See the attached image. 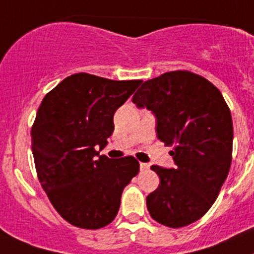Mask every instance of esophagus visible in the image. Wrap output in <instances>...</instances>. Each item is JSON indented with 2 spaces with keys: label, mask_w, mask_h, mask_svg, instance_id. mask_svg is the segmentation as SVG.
I'll return each instance as SVG.
<instances>
[{
  "label": "esophagus",
  "mask_w": 254,
  "mask_h": 254,
  "mask_svg": "<svg viewBox=\"0 0 254 254\" xmlns=\"http://www.w3.org/2000/svg\"><path fill=\"white\" fill-rule=\"evenodd\" d=\"M139 168H140V170H147V169H148V168H150V164L139 163Z\"/></svg>",
  "instance_id": "34e87169"
}]
</instances>
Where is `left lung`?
<instances>
[{
	"instance_id": "obj_1",
	"label": "left lung",
	"mask_w": 254,
	"mask_h": 254,
	"mask_svg": "<svg viewBox=\"0 0 254 254\" xmlns=\"http://www.w3.org/2000/svg\"><path fill=\"white\" fill-rule=\"evenodd\" d=\"M133 103L156 116L157 138L173 146L176 167L152 165L160 185L147 196L156 222L183 227L210 209L232 159L231 112L221 91L203 76L173 71L144 81Z\"/></svg>"
}]
</instances>
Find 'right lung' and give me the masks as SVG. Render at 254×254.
Listing matches in <instances>:
<instances>
[{
    "mask_svg": "<svg viewBox=\"0 0 254 254\" xmlns=\"http://www.w3.org/2000/svg\"><path fill=\"white\" fill-rule=\"evenodd\" d=\"M142 80L74 73L49 91L32 125V152L42 189L68 223L86 230L116 217L121 195L139 172L133 156L99 155L114 133V115Z\"/></svg>",
    "mask_w": 254,
    "mask_h": 254,
    "instance_id": "obj_1",
    "label": "right lung"
}]
</instances>
